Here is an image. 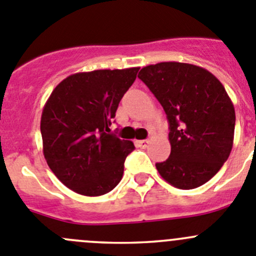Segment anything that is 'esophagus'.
I'll list each match as a JSON object with an SVG mask.
<instances>
[{"label":"esophagus","instance_id":"esophagus-1","mask_svg":"<svg viewBox=\"0 0 256 256\" xmlns=\"http://www.w3.org/2000/svg\"><path fill=\"white\" fill-rule=\"evenodd\" d=\"M149 142V140H139V142H136V144L139 145L140 148H142V149H145V148H148Z\"/></svg>","mask_w":256,"mask_h":256}]
</instances>
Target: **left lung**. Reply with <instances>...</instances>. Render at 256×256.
<instances>
[{
	"label": "left lung",
	"instance_id": "1",
	"mask_svg": "<svg viewBox=\"0 0 256 256\" xmlns=\"http://www.w3.org/2000/svg\"><path fill=\"white\" fill-rule=\"evenodd\" d=\"M138 77L160 102L169 122L170 155L156 163L164 180L179 190L208 182L234 144L235 108L222 83L202 66L163 62Z\"/></svg>",
	"mask_w": 256,
	"mask_h": 256
}]
</instances>
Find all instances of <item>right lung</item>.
<instances>
[{
  "label": "right lung",
  "mask_w": 256,
  "mask_h": 256,
  "mask_svg": "<svg viewBox=\"0 0 256 256\" xmlns=\"http://www.w3.org/2000/svg\"><path fill=\"white\" fill-rule=\"evenodd\" d=\"M139 69L72 74L48 98L40 121L42 152L52 173L73 192L96 197L120 183L135 146L110 134V126Z\"/></svg>",
  "instance_id": "right-lung-1"
}]
</instances>
